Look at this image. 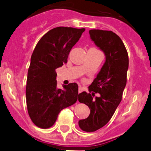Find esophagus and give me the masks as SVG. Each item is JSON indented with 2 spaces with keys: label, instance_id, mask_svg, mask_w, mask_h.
<instances>
[{
  "label": "esophagus",
  "instance_id": "obj_1",
  "mask_svg": "<svg viewBox=\"0 0 151 151\" xmlns=\"http://www.w3.org/2000/svg\"><path fill=\"white\" fill-rule=\"evenodd\" d=\"M83 91V88L82 87H81V86H79V88H78V92H79V93H81V92H82Z\"/></svg>",
  "mask_w": 151,
  "mask_h": 151
}]
</instances>
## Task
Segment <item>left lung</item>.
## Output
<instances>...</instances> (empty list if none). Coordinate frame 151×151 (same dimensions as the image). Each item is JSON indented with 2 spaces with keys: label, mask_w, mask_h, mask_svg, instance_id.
<instances>
[{
  "label": "left lung",
  "mask_w": 151,
  "mask_h": 151,
  "mask_svg": "<svg viewBox=\"0 0 151 151\" xmlns=\"http://www.w3.org/2000/svg\"><path fill=\"white\" fill-rule=\"evenodd\" d=\"M91 39L102 50L106 61L101 71L88 86L90 92L79 94L78 101L86 104L90 114L86 119L79 121V127L86 132H95L109 122L120 104L127 84L129 58L121 38L112 31L89 30Z\"/></svg>",
  "instance_id": "8db88e82"
}]
</instances>
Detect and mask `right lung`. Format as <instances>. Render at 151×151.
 Wrapping results in <instances>:
<instances>
[{
	"instance_id": "1",
	"label": "right lung",
	"mask_w": 151,
	"mask_h": 151,
	"mask_svg": "<svg viewBox=\"0 0 151 151\" xmlns=\"http://www.w3.org/2000/svg\"><path fill=\"white\" fill-rule=\"evenodd\" d=\"M85 28H53L44 35L31 56L27 72L26 100L28 114L36 126L47 129L54 124L62 109L75 104L78 96L76 83L56 87V69L67 63L73 46Z\"/></svg>"
}]
</instances>
